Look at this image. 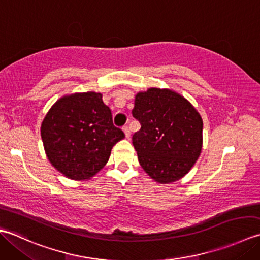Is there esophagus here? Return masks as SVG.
<instances>
[{"label":"esophagus","instance_id":"esophagus-1","mask_svg":"<svg viewBox=\"0 0 260 260\" xmlns=\"http://www.w3.org/2000/svg\"><path fill=\"white\" fill-rule=\"evenodd\" d=\"M123 132H124V135H125V137L128 138H130V135H131V132H130V129L128 128V126H123Z\"/></svg>","mask_w":260,"mask_h":260}]
</instances>
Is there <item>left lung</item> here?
<instances>
[{"label": "left lung", "mask_w": 260, "mask_h": 260, "mask_svg": "<svg viewBox=\"0 0 260 260\" xmlns=\"http://www.w3.org/2000/svg\"><path fill=\"white\" fill-rule=\"evenodd\" d=\"M132 115L141 124L132 137L138 160L153 181H179L202 151L203 121L198 110L169 88L138 92Z\"/></svg>", "instance_id": "obj_1"}]
</instances>
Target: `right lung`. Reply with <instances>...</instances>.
I'll list each match as a JSON object with an SVG mask.
<instances>
[{
    "mask_svg": "<svg viewBox=\"0 0 260 260\" xmlns=\"http://www.w3.org/2000/svg\"><path fill=\"white\" fill-rule=\"evenodd\" d=\"M124 138L114 126L111 110L96 92L60 98L41 123V139L48 160L75 181L93 177L108 162L111 150Z\"/></svg>",
    "mask_w": 260,
    "mask_h": 260,
    "instance_id": "add662e5",
    "label": "right lung"
}]
</instances>
